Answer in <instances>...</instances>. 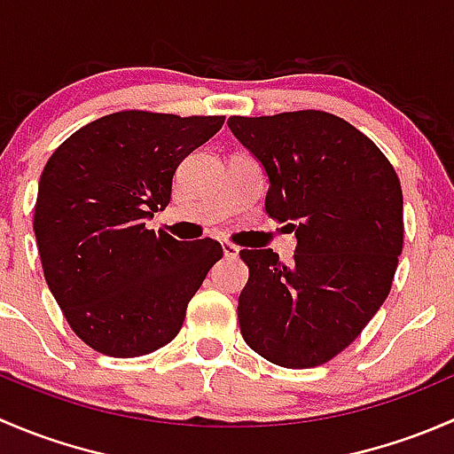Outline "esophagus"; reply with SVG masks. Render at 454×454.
<instances>
[{
  "mask_svg": "<svg viewBox=\"0 0 454 454\" xmlns=\"http://www.w3.org/2000/svg\"><path fill=\"white\" fill-rule=\"evenodd\" d=\"M222 250L226 259H235V256L239 254V246L231 244V241H222Z\"/></svg>",
  "mask_w": 454,
  "mask_h": 454,
  "instance_id": "1",
  "label": "esophagus"
}]
</instances>
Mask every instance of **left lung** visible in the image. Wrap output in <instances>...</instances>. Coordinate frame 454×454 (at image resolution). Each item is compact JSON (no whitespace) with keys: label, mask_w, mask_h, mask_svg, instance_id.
<instances>
[{"label":"left lung","mask_w":454,"mask_h":454,"mask_svg":"<svg viewBox=\"0 0 454 454\" xmlns=\"http://www.w3.org/2000/svg\"><path fill=\"white\" fill-rule=\"evenodd\" d=\"M228 127L270 180L265 213L294 222L292 263L241 250L248 283L237 316L250 349L287 369L349 347L391 292L404 244L402 186L363 131L318 109L231 116Z\"/></svg>","instance_id":"left-lung-1"}]
</instances>
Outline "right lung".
Instances as JSON below:
<instances>
[{
	"label": "right lung",
	"mask_w": 454,
	"mask_h": 454,
	"mask_svg": "<svg viewBox=\"0 0 454 454\" xmlns=\"http://www.w3.org/2000/svg\"><path fill=\"white\" fill-rule=\"evenodd\" d=\"M223 116L129 109L70 136L45 164L35 204L43 277L72 332L112 358L171 342L219 241H177L145 226L171 201L173 173Z\"/></svg>",
	"instance_id": "1"
}]
</instances>
